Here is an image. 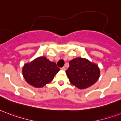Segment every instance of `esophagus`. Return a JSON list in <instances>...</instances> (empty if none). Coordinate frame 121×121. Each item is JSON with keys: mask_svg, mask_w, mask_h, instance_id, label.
<instances>
[{"mask_svg": "<svg viewBox=\"0 0 121 121\" xmlns=\"http://www.w3.org/2000/svg\"><path fill=\"white\" fill-rule=\"evenodd\" d=\"M60 69H61V70H63V71H65V67H61Z\"/></svg>", "mask_w": 121, "mask_h": 121, "instance_id": "1", "label": "esophagus"}]
</instances>
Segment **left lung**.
Segmentation results:
<instances>
[{
    "label": "left lung",
    "instance_id": "1",
    "mask_svg": "<svg viewBox=\"0 0 121 121\" xmlns=\"http://www.w3.org/2000/svg\"><path fill=\"white\" fill-rule=\"evenodd\" d=\"M65 73L71 84L79 89L91 86L100 77V69L98 65L81 57L71 60Z\"/></svg>",
    "mask_w": 121,
    "mask_h": 121
}]
</instances>
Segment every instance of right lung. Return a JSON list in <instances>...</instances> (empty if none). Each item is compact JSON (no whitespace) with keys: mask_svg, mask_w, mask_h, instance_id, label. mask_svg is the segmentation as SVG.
Segmentation results:
<instances>
[{"mask_svg":"<svg viewBox=\"0 0 121 121\" xmlns=\"http://www.w3.org/2000/svg\"><path fill=\"white\" fill-rule=\"evenodd\" d=\"M59 70L56 63L50 62L45 57H40L25 64L22 74L27 83L36 88H41L51 82Z\"/></svg>","mask_w":121,"mask_h":121,"instance_id":"right-lung-1","label":"right lung"}]
</instances>
